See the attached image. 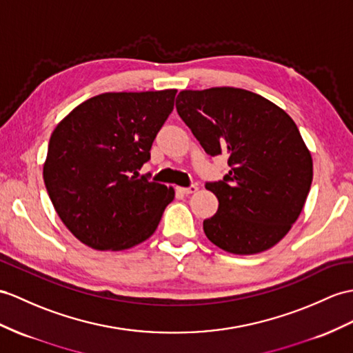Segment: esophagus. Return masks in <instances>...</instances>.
I'll list each match as a JSON object with an SVG mask.
<instances>
[{"mask_svg":"<svg viewBox=\"0 0 353 353\" xmlns=\"http://www.w3.org/2000/svg\"><path fill=\"white\" fill-rule=\"evenodd\" d=\"M178 192L183 193V194H192V193L197 192V185L192 184L190 187H178Z\"/></svg>","mask_w":353,"mask_h":353,"instance_id":"34e87169","label":"esophagus"}]
</instances>
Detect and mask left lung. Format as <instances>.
<instances>
[{"label": "left lung", "mask_w": 353, "mask_h": 353, "mask_svg": "<svg viewBox=\"0 0 353 353\" xmlns=\"http://www.w3.org/2000/svg\"><path fill=\"white\" fill-rule=\"evenodd\" d=\"M176 110L205 152L230 170L206 183L219 211L203 220L212 244L234 254L268 250L299 217L313 181L312 154L285 110L252 91L184 90Z\"/></svg>", "instance_id": "left-lung-1"}]
</instances>
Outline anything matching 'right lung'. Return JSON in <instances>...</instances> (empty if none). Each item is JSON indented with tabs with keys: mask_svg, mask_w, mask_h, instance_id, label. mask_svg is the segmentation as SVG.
Returning <instances> with one entry per match:
<instances>
[{
	"mask_svg": "<svg viewBox=\"0 0 353 353\" xmlns=\"http://www.w3.org/2000/svg\"><path fill=\"white\" fill-rule=\"evenodd\" d=\"M176 90L105 92L52 132L43 179L57 214L94 250H125L156 232L175 190L139 176Z\"/></svg>",
	"mask_w": 353,
	"mask_h": 353,
	"instance_id": "right-lung-1",
	"label": "right lung"
}]
</instances>
